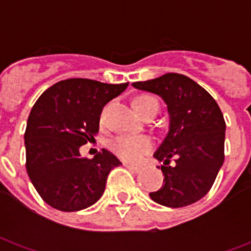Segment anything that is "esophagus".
<instances>
[{
    "instance_id": "obj_1",
    "label": "esophagus",
    "mask_w": 251,
    "mask_h": 251,
    "mask_svg": "<svg viewBox=\"0 0 251 251\" xmlns=\"http://www.w3.org/2000/svg\"><path fill=\"white\" fill-rule=\"evenodd\" d=\"M124 165H125L126 168L129 169V171H131V172H134V174H138V172H140V171H141V168H140V167H136V165H131V164H124Z\"/></svg>"
}]
</instances>
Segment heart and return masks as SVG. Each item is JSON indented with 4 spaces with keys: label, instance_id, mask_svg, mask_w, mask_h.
Returning <instances> with one entry per match:
<instances>
[{
    "label": "heart",
    "instance_id": "b5f03b06",
    "mask_svg": "<svg viewBox=\"0 0 251 251\" xmlns=\"http://www.w3.org/2000/svg\"><path fill=\"white\" fill-rule=\"evenodd\" d=\"M136 109L142 115L157 114L158 102L151 95H140L136 99ZM106 109L103 110V115ZM110 149L125 161L136 163L152 149V140L147 136H117L110 141Z\"/></svg>",
    "mask_w": 251,
    "mask_h": 251
}]
</instances>
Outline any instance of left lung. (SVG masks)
Returning a JSON list of instances; mask_svg holds the SVG:
<instances>
[{"mask_svg": "<svg viewBox=\"0 0 251 251\" xmlns=\"http://www.w3.org/2000/svg\"><path fill=\"white\" fill-rule=\"evenodd\" d=\"M133 86L157 94L168 106V134L154 153L164 161V185L149 196L172 208L192 204L210 191L225 160L226 122L221 109L204 88L181 74L169 72Z\"/></svg>", "mask_w": 251, "mask_h": 251, "instance_id": "1", "label": "left lung"}]
</instances>
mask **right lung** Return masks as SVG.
<instances>
[{
	"label": "right lung",
	"mask_w": 251,
	"mask_h": 251,
	"mask_svg": "<svg viewBox=\"0 0 251 251\" xmlns=\"http://www.w3.org/2000/svg\"><path fill=\"white\" fill-rule=\"evenodd\" d=\"M127 84L74 77L55 83L36 100L24 134L25 167L47 204L72 212L102 196L110 171L121 161L106 149L80 157L79 148L95 140L103 106Z\"/></svg>",
	"instance_id": "1"
}]
</instances>
